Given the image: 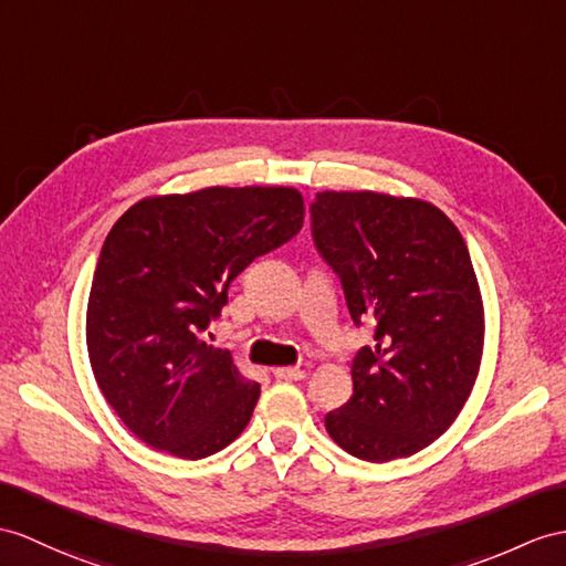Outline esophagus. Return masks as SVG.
<instances>
[{"instance_id": "esophagus-1", "label": "esophagus", "mask_w": 566, "mask_h": 566, "mask_svg": "<svg viewBox=\"0 0 566 566\" xmlns=\"http://www.w3.org/2000/svg\"><path fill=\"white\" fill-rule=\"evenodd\" d=\"M273 377L281 381H300L305 379V369L300 367H273Z\"/></svg>"}]
</instances>
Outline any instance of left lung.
I'll use <instances>...</instances> for the list:
<instances>
[{"label": "left lung", "mask_w": 566, "mask_h": 566, "mask_svg": "<svg viewBox=\"0 0 566 566\" xmlns=\"http://www.w3.org/2000/svg\"><path fill=\"white\" fill-rule=\"evenodd\" d=\"M312 230L353 322H377L326 432L363 461L412 457L459 418L480 371L485 307L468 247L434 203L369 189L316 191Z\"/></svg>", "instance_id": "8db88e82"}]
</instances>
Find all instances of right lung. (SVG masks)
<instances>
[{
    "instance_id": "1",
    "label": "right lung",
    "mask_w": 566,
    "mask_h": 566,
    "mask_svg": "<svg viewBox=\"0 0 566 566\" xmlns=\"http://www.w3.org/2000/svg\"><path fill=\"white\" fill-rule=\"evenodd\" d=\"M305 223L293 187L146 197L105 238L86 310L93 377L148 447L203 459L242 434L261 387L203 331L228 285Z\"/></svg>"
}]
</instances>
